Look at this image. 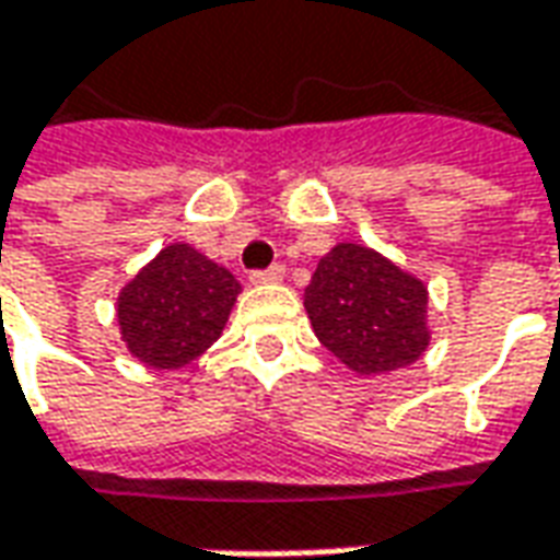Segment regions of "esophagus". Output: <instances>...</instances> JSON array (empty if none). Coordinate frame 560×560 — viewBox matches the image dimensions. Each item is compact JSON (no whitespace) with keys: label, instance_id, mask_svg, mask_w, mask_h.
Listing matches in <instances>:
<instances>
[{"label":"esophagus","instance_id":"obj_1","mask_svg":"<svg viewBox=\"0 0 560 560\" xmlns=\"http://www.w3.org/2000/svg\"><path fill=\"white\" fill-rule=\"evenodd\" d=\"M284 279V266L272 264L269 269H257V272H250V281L254 284H276V281Z\"/></svg>","mask_w":560,"mask_h":560}]
</instances>
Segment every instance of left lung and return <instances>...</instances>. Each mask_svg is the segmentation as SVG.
Instances as JSON below:
<instances>
[{
    "instance_id": "8db88e82",
    "label": "left lung",
    "mask_w": 560,
    "mask_h": 560,
    "mask_svg": "<svg viewBox=\"0 0 560 560\" xmlns=\"http://www.w3.org/2000/svg\"><path fill=\"white\" fill-rule=\"evenodd\" d=\"M303 306L315 337L359 376L401 371L432 340L423 281L355 242H340L318 260Z\"/></svg>"
}]
</instances>
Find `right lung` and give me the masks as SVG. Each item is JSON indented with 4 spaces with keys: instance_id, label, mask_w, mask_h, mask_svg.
<instances>
[{
    "instance_id": "1",
    "label": "right lung",
    "mask_w": 560,
    "mask_h": 560,
    "mask_svg": "<svg viewBox=\"0 0 560 560\" xmlns=\"http://www.w3.org/2000/svg\"><path fill=\"white\" fill-rule=\"evenodd\" d=\"M242 284L186 242L162 248L119 291L125 349L155 371H177L220 340Z\"/></svg>"
}]
</instances>
